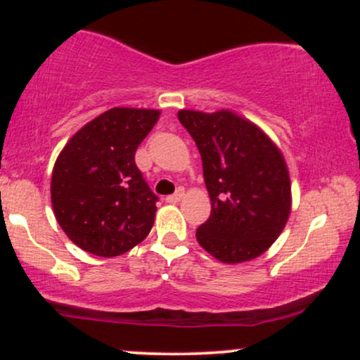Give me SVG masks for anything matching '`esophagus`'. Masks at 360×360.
Wrapping results in <instances>:
<instances>
[{
	"instance_id": "34e87169",
	"label": "esophagus",
	"mask_w": 360,
	"mask_h": 360,
	"mask_svg": "<svg viewBox=\"0 0 360 360\" xmlns=\"http://www.w3.org/2000/svg\"><path fill=\"white\" fill-rule=\"evenodd\" d=\"M184 198V189L183 188H177V191L174 194H171V196L166 198L167 203H179L181 200Z\"/></svg>"
}]
</instances>
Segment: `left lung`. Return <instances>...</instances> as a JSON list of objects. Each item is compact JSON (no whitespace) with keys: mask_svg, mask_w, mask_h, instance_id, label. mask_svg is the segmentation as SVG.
Instances as JSON below:
<instances>
[{"mask_svg":"<svg viewBox=\"0 0 360 360\" xmlns=\"http://www.w3.org/2000/svg\"><path fill=\"white\" fill-rule=\"evenodd\" d=\"M201 160L212 213L200 245L226 264L252 260L274 243L291 212V183L281 150L257 125L229 110H181Z\"/></svg>","mask_w":360,"mask_h":360,"instance_id":"left-lung-1","label":"left lung"}]
</instances>
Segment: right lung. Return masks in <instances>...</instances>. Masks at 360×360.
<instances>
[{"label":"right lung","instance_id":"add662e5","mask_svg":"<svg viewBox=\"0 0 360 360\" xmlns=\"http://www.w3.org/2000/svg\"><path fill=\"white\" fill-rule=\"evenodd\" d=\"M160 111L111 108L65 143L52 171L57 223L89 254L115 257L150 232L159 198L135 164V150Z\"/></svg>","mask_w":360,"mask_h":360}]
</instances>
